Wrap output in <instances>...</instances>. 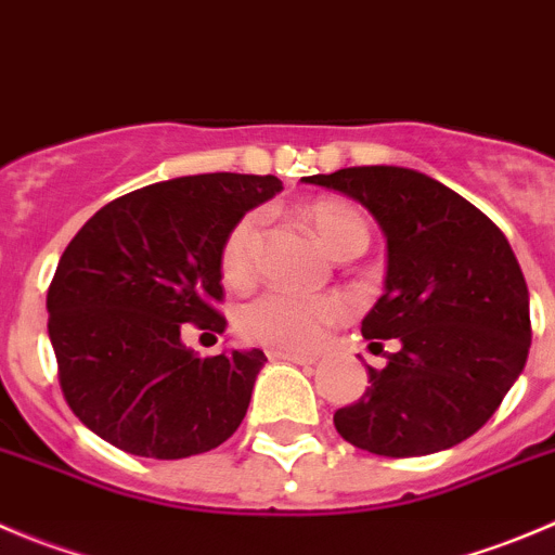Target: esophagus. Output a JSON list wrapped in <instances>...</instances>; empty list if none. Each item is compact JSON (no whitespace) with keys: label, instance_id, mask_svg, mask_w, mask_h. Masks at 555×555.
I'll list each match as a JSON object with an SVG mask.
<instances>
[{"label":"esophagus","instance_id":"obj_1","mask_svg":"<svg viewBox=\"0 0 555 555\" xmlns=\"http://www.w3.org/2000/svg\"><path fill=\"white\" fill-rule=\"evenodd\" d=\"M269 360H286L297 362V365H313L319 357L315 353H299V351H286V348H269Z\"/></svg>","mask_w":555,"mask_h":555}]
</instances>
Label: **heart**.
Masks as SVG:
<instances>
[{
	"instance_id": "obj_1",
	"label": "heart",
	"mask_w": 555,
	"mask_h": 555,
	"mask_svg": "<svg viewBox=\"0 0 555 555\" xmlns=\"http://www.w3.org/2000/svg\"><path fill=\"white\" fill-rule=\"evenodd\" d=\"M326 250L335 256L346 242L367 240V223L360 212L343 202H315L305 209ZM261 242V215L250 212L236 220L223 240L220 269L231 286H245L256 272V253ZM346 313L337 297H297L288 292H267L247 302L240 326L247 337L269 346L313 348L324 330Z\"/></svg>"
}]
</instances>
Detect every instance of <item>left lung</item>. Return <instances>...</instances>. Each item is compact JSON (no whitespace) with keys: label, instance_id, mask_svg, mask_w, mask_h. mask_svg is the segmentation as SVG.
Masks as SVG:
<instances>
[{"label":"left lung","instance_id":"left-lung-1","mask_svg":"<svg viewBox=\"0 0 555 555\" xmlns=\"http://www.w3.org/2000/svg\"><path fill=\"white\" fill-rule=\"evenodd\" d=\"M376 218L387 240L384 294L362 335L398 340L371 387L335 411L348 444L384 457L450 450L493 416L526 367L529 288L499 225L439 179L403 166L302 177Z\"/></svg>","mask_w":555,"mask_h":555}]
</instances>
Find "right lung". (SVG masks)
Listing matches in <instances>:
<instances>
[{"mask_svg": "<svg viewBox=\"0 0 555 555\" xmlns=\"http://www.w3.org/2000/svg\"><path fill=\"white\" fill-rule=\"evenodd\" d=\"M281 190L253 173L177 177L105 204L73 236L49 288V337L67 405L100 439L179 461L240 427L267 357H198L182 330H225L223 240Z\"/></svg>", "mask_w": 555, "mask_h": 555, "instance_id": "right-lung-1", "label": "right lung"}]
</instances>
